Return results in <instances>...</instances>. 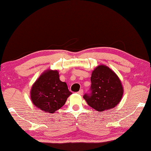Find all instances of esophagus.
Returning a JSON list of instances; mask_svg holds the SVG:
<instances>
[{
    "label": "esophagus",
    "mask_w": 151,
    "mask_h": 151,
    "mask_svg": "<svg viewBox=\"0 0 151 151\" xmlns=\"http://www.w3.org/2000/svg\"><path fill=\"white\" fill-rule=\"evenodd\" d=\"M78 94H79L80 95H82L83 94V89H81V90L78 92Z\"/></svg>",
    "instance_id": "obj_1"
}]
</instances>
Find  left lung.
I'll return each mask as SVG.
<instances>
[{"label":"left lung","instance_id":"left-lung-1","mask_svg":"<svg viewBox=\"0 0 151 151\" xmlns=\"http://www.w3.org/2000/svg\"><path fill=\"white\" fill-rule=\"evenodd\" d=\"M90 92L83 98L88 105L98 111L112 109L123 95V88L118 76L106 65H100L92 72Z\"/></svg>","mask_w":151,"mask_h":151}]
</instances>
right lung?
<instances>
[{
	"mask_svg": "<svg viewBox=\"0 0 151 151\" xmlns=\"http://www.w3.org/2000/svg\"><path fill=\"white\" fill-rule=\"evenodd\" d=\"M71 94L66 83L59 80L58 71L48 70L42 74L33 84L31 99L39 109L54 113L64 105Z\"/></svg>",
	"mask_w": 151,
	"mask_h": 151,
	"instance_id": "1",
	"label": "right lung"
}]
</instances>
